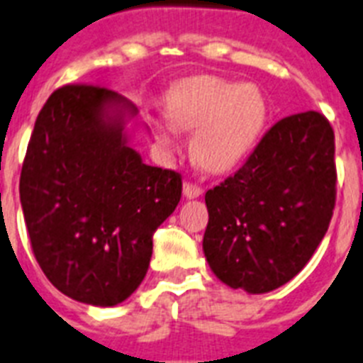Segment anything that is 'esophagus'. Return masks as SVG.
Wrapping results in <instances>:
<instances>
[{
  "mask_svg": "<svg viewBox=\"0 0 363 363\" xmlns=\"http://www.w3.org/2000/svg\"><path fill=\"white\" fill-rule=\"evenodd\" d=\"M200 194H202V187L196 184H193V182H185L184 184V196L189 200L193 199H199Z\"/></svg>",
  "mask_w": 363,
  "mask_h": 363,
  "instance_id": "34e87169",
  "label": "esophagus"
}]
</instances>
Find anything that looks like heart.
<instances>
[{"instance_id": "1", "label": "heart", "mask_w": 363, "mask_h": 363, "mask_svg": "<svg viewBox=\"0 0 363 363\" xmlns=\"http://www.w3.org/2000/svg\"><path fill=\"white\" fill-rule=\"evenodd\" d=\"M167 116L155 133L169 145L176 130L194 131L193 155L208 172L238 169L256 150L269 121V101L254 83L200 76L167 94Z\"/></svg>"}]
</instances>
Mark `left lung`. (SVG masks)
I'll use <instances>...</instances> for the list:
<instances>
[{"label": "left lung", "mask_w": 363, "mask_h": 363, "mask_svg": "<svg viewBox=\"0 0 363 363\" xmlns=\"http://www.w3.org/2000/svg\"><path fill=\"white\" fill-rule=\"evenodd\" d=\"M334 203L332 125L315 111L282 118L235 174L206 193L209 267L250 295L284 286L323 241Z\"/></svg>", "instance_id": "left-lung-1"}]
</instances>
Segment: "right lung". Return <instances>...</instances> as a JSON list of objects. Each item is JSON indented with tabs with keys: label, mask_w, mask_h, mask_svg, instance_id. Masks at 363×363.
Segmentation results:
<instances>
[{
	"label": "right lung",
	"mask_w": 363,
	"mask_h": 363,
	"mask_svg": "<svg viewBox=\"0 0 363 363\" xmlns=\"http://www.w3.org/2000/svg\"><path fill=\"white\" fill-rule=\"evenodd\" d=\"M137 107L92 85L57 89L35 122L20 176L33 254L74 301L109 308L140 286L152 235L178 206L182 178L130 145Z\"/></svg>",
	"instance_id": "add662e5"
}]
</instances>
